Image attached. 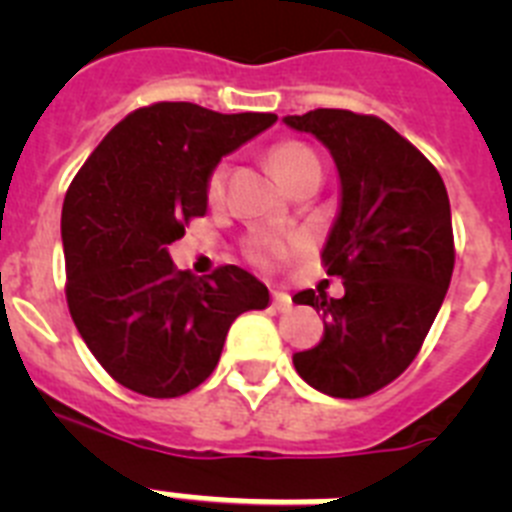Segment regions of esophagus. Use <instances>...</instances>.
<instances>
[{
    "mask_svg": "<svg viewBox=\"0 0 512 512\" xmlns=\"http://www.w3.org/2000/svg\"><path fill=\"white\" fill-rule=\"evenodd\" d=\"M274 307H277L279 312H287L289 307H292V297H289L287 292H274Z\"/></svg>",
    "mask_w": 512,
    "mask_h": 512,
    "instance_id": "esophagus-1",
    "label": "esophagus"
}]
</instances>
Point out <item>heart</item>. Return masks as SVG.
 I'll use <instances>...</instances> for the list:
<instances>
[{"mask_svg":"<svg viewBox=\"0 0 512 512\" xmlns=\"http://www.w3.org/2000/svg\"><path fill=\"white\" fill-rule=\"evenodd\" d=\"M269 166L271 171L282 179L284 184H292L300 174L305 171L315 169L318 164V158L305 143L300 140H284V143H277V146L269 151ZM223 189H225V164H217L215 169L207 174V182H205V197L210 202H217L223 197ZM246 253L248 259L253 264L259 266H269L274 264L277 259H282L284 253H287V243L279 241V238H271V235H253L251 241L246 243Z\"/></svg>","mask_w":512,"mask_h":512,"instance_id":"b5f03b06","label":"heart"}]
</instances>
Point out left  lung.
I'll return each mask as SVG.
<instances>
[{
  "label": "left lung",
  "mask_w": 512,
  "mask_h": 512,
  "mask_svg": "<svg viewBox=\"0 0 512 512\" xmlns=\"http://www.w3.org/2000/svg\"><path fill=\"white\" fill-rule=\"evenodd\" d=\"M336 158L341 212L323 248L346 295L305 289L297 305L323 310L318 346L292 356L310 387L356 400L395 382L418 356L454 274L449 194L436 166L395 128L351 110L284 117Z\"/></svg>",
  "instance_id": "obj_1"
}]
</instances>
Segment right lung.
<instances>
[{"label": "right lung", "instance_id": "1", "mask_svg": "<svg viewBox=\"0 0 512 512\" xmlns=\"http://www.w3.org/2000/svg\"><path fill=\"white\" fill-rule=\"evenodd\" d=\"M277 122L156 102L122 117L74 176L61 212L66 302L81 338L122 387L179 397L200 387L241 312L269 289L238 266L207 279L176 269L166 248L207 212V174Z\"/></svg>", "mask_w": 512, "mask_h": 512}]
</instances>
